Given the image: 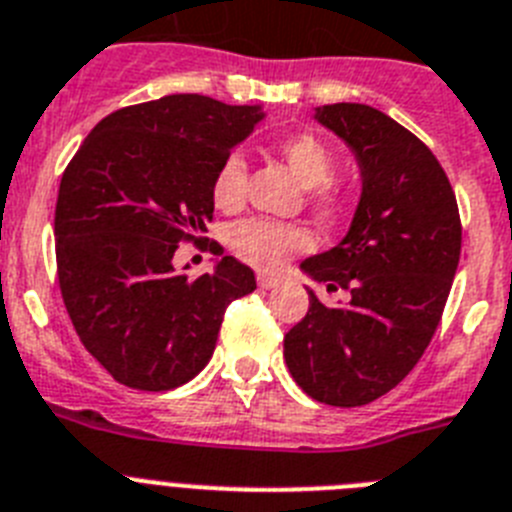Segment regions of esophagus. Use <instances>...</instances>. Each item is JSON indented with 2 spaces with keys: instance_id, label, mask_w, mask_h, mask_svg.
I'll list each match as a JSON object with an SVG mask.
<instances>
[{
  "instance_id": "obj_1",
  "label": "esophagus",
  "mask_w": 512,
  "mask_h": 512,
  "mask_svg": "<svg viewBox=\"0 0 512 512\" xmlns=\"http://www.w3.org/2000/svg\"><path fill=\"white\" fill-rule=\"evenodd\" d=\"M257 286H260V289H273V286H278V278L268 276V273H260V276H257Z\"/></svg>"
}]
</instances>
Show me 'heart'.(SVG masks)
I'll return each instance as SVG.
<instances>
[{"label":"heart","instance_id":"heart-1","mask_svg":"<svg viewBox=\"0 0 512 512\" xmlns=\"http://www.w3.org/2000/svg\"><path fill=\"white\" fill-rule=\"evenodd\" d=\"M281 156L291 166L304 187H312V197L325 213H341L346 208V190L333 182L338 169L336 153L312 132H296L281 143ZM247 195V161L242 153H229L216 169L210 197L223 213L239 210ZM226 244L239 260L252 268L278 270L299 252L312 247V234L294 223H278L268 218H244L226 229Z\"/></svg>","mask_w":512,"mask_h":512}]
</instances>
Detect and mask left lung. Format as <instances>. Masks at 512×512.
<instances>
[{
	"label": "left lung",
	"mask_w": 512,
	"mask_h": 512,
	"mask_svg": "<svg viewBox=\"0 0 512 512\" xmlns=\"http://www.w3.org/2000/svg\"><path fill=\"white\" fill-rule=\"evenodd\" d=\"M315 119L356 153L362 200L343 242L302 270L351 299L325 307L309 291L283 359L309 398L354 409L393 390L427 351L461 257V216L435 153L388 114L333 103Z\"/></svg>",
	"instance_id": "left-lung-1"
}]
</instances>
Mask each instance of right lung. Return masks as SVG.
<instances>
[{"label":"right lung","mask_w":512,"mask_h":512,"mask_svg":"<svg viewBox=\"0 0 512 512\" xmlns=\"http://www.w3.org/2000/svg\"><path fill=\"white\" fill-rule=\"evenodd\" d=\"M260 119V106L197 93L135 103L101 119L64 169L54 210L64 307L127 388L190 382L213 356L226 307L257 289L231 255L190 281L174 252L205 239L216 169Z\"/></svg>","instance_id":"right-lung-1"}]
</instances>
